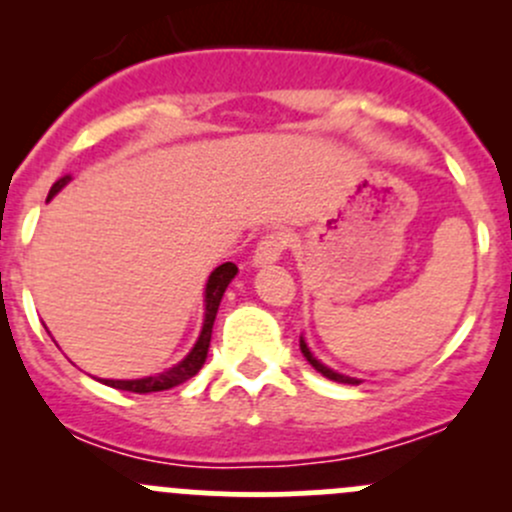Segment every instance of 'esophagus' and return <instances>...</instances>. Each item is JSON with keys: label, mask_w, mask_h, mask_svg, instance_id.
Listing matches in <instances>:
<instances>
[{"label": "esophagus", "mask_w": 512, "mask_h": 512, "mask_svg": "<svg viewBox=\"0 0 512 512\" xmlns=\"http://www.w3.org/2000/svg\"><path fill=\"white\" fill-rule=\"evenodd\" d=\"M287 245H289L287 230L270 232V235H265L260 242H257L255 252H252V265L255 267L275 265V262L282 257V252L287 250Z\"/></svg>", "instance_id": "obj_1"}]
</instances>
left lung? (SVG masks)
<instances>
[{"mask_svg": "<svg viewBox=\"0 0 512 512\" xmlns=\"http://www.w3.org/2000/svg\"><path fill=\"white\" fill-rule=\"evenodd\" d=\"M299 349H302V354H304V359L309 361V364L314 366V369L319 371V374L322 376H327V379H332V381H337V384H352V386H359L361 384V379H356V376H347V374H339V371H334V369H329L327 364H322V361L317 359V356H314L312 352H309V347H307V342H304V337H299Z\"/></svg>", "mask_w": 512, "mask_h": 512, "instance_id": "left-lung-1", "label": "left lung"}]
</instances>
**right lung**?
Listing matches in <instances>:
<instances>
[{
  "instance_id": "right-lung-1",
  "label": "right lung",
  "mask_w": 512,
  "mask_h": 512,
  "mask_svg": "<svg viewBox=\"0 0 512 512\" xmlns=\"http://www.w3.org/2000/svg\"><path fill=\"white\" fill-rule=\"evenodd\" d=\"M71 180V175H64V178L56 180L49 190V198H54L61 188ZM237 275V265L232 262H225V265L215 267L210 272L208 282H205V319H203V329H200L198 342L193 344L188 354H185L183 361H178L170 369L160 371L156 376H143V379H101L106 386H113V389L121 391H133V394H151V391H165L173 389V386L183 384V381L193 379L200 369H203L205 359H208V347H210V337H213V324H215V314H218L220 299H223L227 285L235 280Z\"/></svg>"
}]
</instances>
